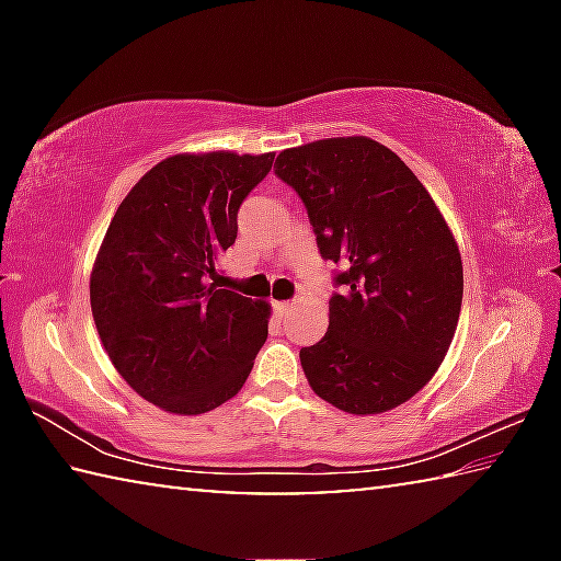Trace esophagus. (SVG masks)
<instances>
[{
  "mask_svg": "<svg viewBox=\"0 0 561 561\" xmlns=\"http://www.w3.org/2000/svg\"><path fill=\"white\" fill-rule=\"evenodd\" d=\"M274 311H277V317H287L291 311V304L289 301H274Z\"/></svg>",
  "mask_w": 561,
  "mask_h": 561,
  "instance_id": "34e87169",
  "label": "esophagus"
}]
</instances>
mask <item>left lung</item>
<instances>
[{
	"mask_svg": "<svg viewBox=\"0 0 561 561\" xmlns=\"http://www.w3.org/2000/svg\"><path fill=\"white\" fill-rule=\"evenodd\" d=\"M274 173L297 190L341 294L329 331L299 351L319 398L354 415L405 403L438 371L458 329L462 260L428 190L366 136L287 148Z\"/></svg>",
	"mask_w": 561,
	"mask_h": 561,
	"instance_id": "1",
	"label": "left lung"
}]
</instances>
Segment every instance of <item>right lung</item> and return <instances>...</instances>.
<instances>
[{
	"mask_svg": "<svg viewBox=\"0 0 561 561\" xmlns=\"http://www.w3.org/2000/svg\"><path fill=\"white\" fill-rule=\"evenodd\" d=\"M272 160L232 150L160 160L103 237L91 272L101 344L133 391L168 413L230 401L267 341L270 304L210 279L234 244L237 210Z\"/></svg>",
	"mask_w": 561,
	"mask_h": 561,
	"instance_id": "add662e5",
	"label": "right lung"
}]
</instances>
